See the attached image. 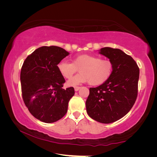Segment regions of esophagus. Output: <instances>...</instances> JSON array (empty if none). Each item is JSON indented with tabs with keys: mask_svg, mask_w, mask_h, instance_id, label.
Instances as JSON below:
<instances>
[{
	"mask_svg": "<svg viewBox=\"0 0 157 157\" xmlns=\"http://www.w3.org/2000/svg\"><path fill=\"white\" fill-rule=\"evenodd\" d=\"M80 88H81L80 86H75V87H74V89H75V91H78Z\"/></svg>",
	"mask_w": 157,
	"mask_h": 157,
	"instance_id": "1",
	"label": "esophagus"
}]
</instances>
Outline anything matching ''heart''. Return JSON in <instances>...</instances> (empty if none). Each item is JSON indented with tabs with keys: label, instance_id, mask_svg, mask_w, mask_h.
<instances>
[{
	"label": "heart",
	"instance_id": "b5f03b06",
	"mask_svg": "<svg viewBox=\"0 0 157 157\" xmlns=\"http://www.w3.org/2000/svg\"><path fill=\"white\" fill-rule=\"evenodd\" d=\"M57 69L66 79H70L78 70L80 71V74L68 82L69 86L86 82L92 86H98L111 78L113 64L109 59H102L99 56L84 54L74 57L71 63L62 60L58 63Z\"/></svg>",
	"mask_w": 157,
	"mask_h": 157
}]
</instances>
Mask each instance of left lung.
Segmentation results:
<instances>
[{
  "label": "left lung",
  "instance_id": "8db88e82",
  "mask_svg": "<svg viewBox=\"0 0 157 157\" xmlns=\"http://www.w3.org/2000/svg\"><path fill=\"white\" fill-rule=\"evenodd\" d=\"M100 54L113 64L111 78L95 88L89 89L86 101L88 115L101 123H111L123 118L136 102L139 68L129 55L118 48L105 47Z\"/></svg>",
  "mask_w": 157,
  "mask_h": 157
}]
</instances>
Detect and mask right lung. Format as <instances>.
<instances>
[{
	"instance_id": "obj_1",
	"label": "right lung",
	"mask_w": 157,
	"mask_h": 157,
	"mask_svg": "<svg viewBox=\"0 0 157 157\" xmlns=\"http://www.w3.org/2000/svg\"><path fill=\"white\" fill-rule=\"evenodd\" d=\"M69 53L62 48L42 46L29 55L21 71L23 102L34 118L51 123L63 118L73 87L63 89L65 79L57 69L58 63Z\"/></svg>"
}]
</instances>
